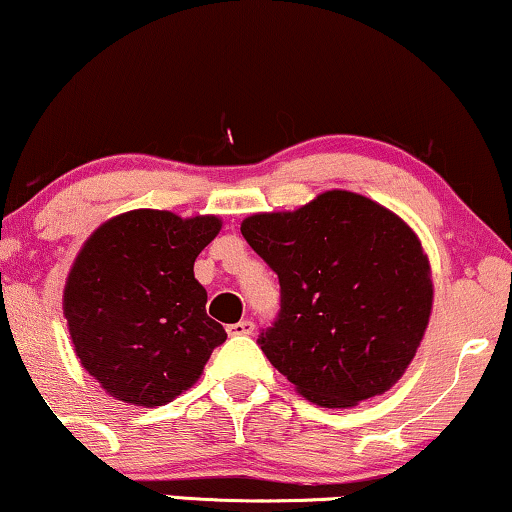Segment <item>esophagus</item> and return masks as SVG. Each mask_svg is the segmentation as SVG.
Returning a JSON list of instances; mask_svg holds the SVG:
<instances>
[{"label":"esophagus","mask_w":512,"mask_h":512,"mask_svg":"<svg viewBox=\"0 0 512 512\" xmlns=\"http://www.w3.org/2000/svg\"><path fill=\"white\" fill-rule=\"evenodd\" d=\"M254 333V321L251 319H242L237 324L228 326V335H251Z\"/></svg>","instance_id":"obj_1"}]
</instances>
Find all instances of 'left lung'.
Here are the masks:
<instances>
[{
    "label": "left lung",
    "instance_id": "obj_1",
    "mask_svg": "<svg viewBox=\"0 0 512 512\" xmlns=\"http://www.w3.org/2000/svg\"><path fill=\"white\" fill-rule=\"evenodd\" d=\"M240 230L282 289L258 345L298 394L352 408L401 380L433 303L429 258L408 223L359 193L326 191Z\"/></svg>",
    "mask_w": 512,
    "mask_h": 512
}]
</instances>
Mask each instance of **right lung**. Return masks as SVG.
Returning a JSON list of instances; mask_svg holds the SVG:
<instances>
[{
    "mask_svg": "<svg viewBox=\"0 0 512 512\" xmlns=\"http://www.w3.org/2000/svg\"><path fill=\"white\" fill-rule=\"evenodd\" d=\"M219 230V216L135 209L102 223L83 244L62 310L81 366L118 401L170 403L226 342L193 275L195 258Z\"/></svg>",
    "mask_w": 512,
    "mask_h": 512,
    "instance_id": "1",
    "label": "right lung"
}]
</instances>
